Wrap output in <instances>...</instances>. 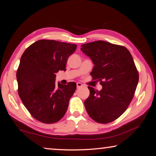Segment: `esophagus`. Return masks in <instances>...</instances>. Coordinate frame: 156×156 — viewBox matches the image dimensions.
<instances>
[{
    "mask_svg": "<svg viewBox=\"0 0 156 156\" xmlns=\"http://www.w3.org/2000/svg\"><path fill=\"white\" fill-rule=\"evenodd\" d=\"M76 86H77L78 88H79L82 87V86H83V85H82L81 83H80V82H78V83H76Z\"/></svg>",
    "mask_w": 156,
    "mask_h": 156,
    "instance_id": "obj_1",
    "label": "esophagus"
}]
</instances>
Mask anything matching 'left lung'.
Listing matches in <instances>:
<instances>
[{"label": "left lung", "mask_w": 156, "mask_h": 156, "mask_svg": "<svg viewBox=\"0 0 156 156\" xmlns=\"http://www.w3.org/2000/svg\"><path fill=\"white\" fill-rule=\"evenodd\" d=\"M81 51L94 64L93 80L100 81L103 87L99 91L88 87L90 95L85 108L97 122H112L126 110L135 95L139 72L133 57L124 46L103 41L82 44Z\"/></svg>", "instance_id": "left-lung-1"}]
</instances>
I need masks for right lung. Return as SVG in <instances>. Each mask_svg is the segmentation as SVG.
I'll list each match as a JSON object with an SVG mask.
<instances>
[{
  "mask_svg": "<svg viewBox=\"0 0 156 156\" xmlns=\"http://www.w3.org/2000/svg\"><path fill=\"white\" fill-rule=\"evenodd\" d=\"M77 45L53 40H39L21 55L17 70L18 94L30 114L44 124L60 120L68 109L76 84L57 85L56 73L66 71L68 57Z\"/></svg>",
  "mask_w": 156,
  "mask_h": 156,
  "instance_id": "obj_1",
  "label": "right lung"
}]
</instances>
